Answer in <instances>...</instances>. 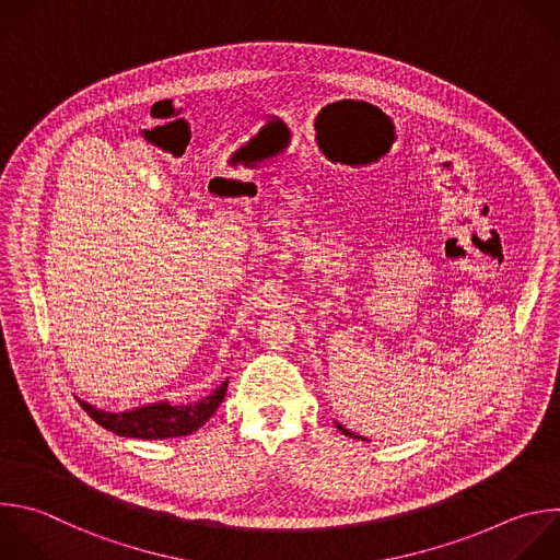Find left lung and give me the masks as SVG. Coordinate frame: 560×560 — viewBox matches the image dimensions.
I'll return each instance as SVG.
<instances>
[{"mask_svg": "<svg viewBox=\"0 0 560 560\" xmlns=\"http://www.w3.org/2000/svg\"><path fill=\"white\" fill-rule=\"evenodd\" d=\"M334 424H336V429H338V431H340V433H342V435H347V438H353V440H362V442H364V440H366V438H362V435H355V433H353V431H349V429H345V427H342V424H338V422H334Z\"/></svg>", "mask_w": 560, "mask_h": 560, "instance_id": "8db88e82", "label": "left lung"}]
</instances>
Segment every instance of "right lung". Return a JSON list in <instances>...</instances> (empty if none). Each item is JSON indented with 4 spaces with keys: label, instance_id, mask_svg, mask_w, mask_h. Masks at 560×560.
<instances>
[{
    "label": "right lung",
    "instance_id": "obj_1",
    "mask_svg": "<svg viewBox=\"0 0 560 560\" xmlns=\"http://www.w3.org/2000/svg\"><path fill=\"white\" fill-rule=\"evenodd\" d=\"M226 389H229V378H224V383L215 387L213 394L196 402L175 405L168 400H158V402L140 405L127 411H105L81 398L77 400L98 427H103L105 431H112L114 435L136 438V440H168V438L191 435L200 427H205L222 405Z\"/></svg>",
    "mask_w": 560,
    "mask_h": 560
}]
</instances>
